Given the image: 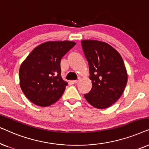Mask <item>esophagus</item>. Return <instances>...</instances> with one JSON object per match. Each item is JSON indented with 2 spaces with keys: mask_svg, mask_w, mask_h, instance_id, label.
<instances>
[{
  "mask_svg": "<svg viewBox=\"0 0 149 149\" xmlns=\"http://www.w3.org/2000/svg\"><path fill=\"white\" fill-rule=\"evenodd\" d=\"M80 78H78V79L77 80H73V81H72V83L73 84H78V83L80 82Z\"/></svg>",
  "mask_w": 149,
  "mask_h": 149,
  "instance_id": "34e87169",
  "label": "esophagus"
}]
</instances>
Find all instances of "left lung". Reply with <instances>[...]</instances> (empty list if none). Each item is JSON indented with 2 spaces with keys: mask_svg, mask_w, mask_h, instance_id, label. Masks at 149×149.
<instances>
[{
  "mask_svg": "<svg viewBox=\"0 0 149 149\" xmlns=\"http://www.w3.org/2000/svg\"><path fill=\"white\" fill-rule=\"evenodd\" d=\"M81 43L92 81V88L84 97L95 108H108L120 97L127 82L122 57L107 43L82 40Z\"/></svg>",
  "mask_w": 149,
  "mask_h": 149,
  "instance_id": "obj_1",
  "label": "left lung"
}]
</instances>
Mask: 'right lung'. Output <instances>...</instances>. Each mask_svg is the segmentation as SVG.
Wrapping results in <instances>:
<instances>
[{"instance_id":"1","label":"right lung","mask_w":149,"mask_h":149,"mask_svg":"<svg viewBox=\"0 0 149 149\" xmlns=\"http://www.w3.org/2000/svg\"><path fill=\"white\" fill-rule=\"evenodd\" d=\"M76 43L47 41L37 46L19 67V84L32 103L46 107L61 97L68 83L61 76L62 57Z\"/></svg>"}]
</instances>
